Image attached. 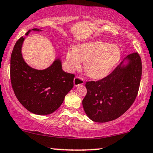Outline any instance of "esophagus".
I'll return each instance as SVG.
<instances>
[{
    "mask_svg": "<svg viewBox=\"0 0 153 153\" xmlns=\"http://www.w3.org/2000/svg\"><path fill=\"white\" fill-rule=\"evenodd\" d=\"M73 82H74V85L75 87H78L79 85L84 84V80H83L82 78H80V77L78 76H76L74 78V81H73Z\"/></svg>",
    "mask_w": 153,
    "mask_h": 153,
    "instance_id": "obj_1",
    "label": "esophagus"
}]
</instances>
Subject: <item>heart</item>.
<instances>
[{
  "label": "heart",
  "mask_w": 153,
  "mask_h": 153,
  "mask_svg": "<svg viewBox=\"0 0 153 153\" xmlns=\"http://www.w3.org/2000/svg\"><path fill=\"white\" fill-rule=\"evenodd\" d=\"M121 51L119 46L102 41H94L71 48L66 54L69 70L81 67L85 62V71L90 78L102 79L107 77L121 59Z\"/></svg>",
  "instance_id": "obj_1"
}]
</instances>
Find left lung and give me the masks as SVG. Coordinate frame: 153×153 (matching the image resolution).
Masks as SVG:
<instances>
[{
    "instance_id": "1",
    "label": "left lung",
    "mask_w": 153,
    "mask_h": 153,
    "mask_svg": "<svg viewBox=\"0 0 153 153\" xmlns=\"http://www.w3.org/2000/svg\"><path fill=\"white\" fill-rule=\"evenodd\" d=\"M141 75L140 56L132 53L107 77L96 82H87V94L82 100V106L88 117L99 123L121 117L136 100Z\"/></svg>"
}]
</instances>
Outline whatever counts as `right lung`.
<instances>
[{
	"label": "right lung",
	"mask_w": 153,
	"mask_h": 153,
	"mask_svg": "<svg viewBox=\"0 0 153 153\" xmlns=\"http://www.w3.org/2000/svg\"><path fill=\"white\" fill-rule=\"evenodd\" d=\"M32 30L42 31L37 28ZM24 40V36L17 40L11 54L10 80L13 91L18 101L29 111L38 115L50 114L61 105L65 96L73 88L75 75L63 71L60 59H55L44 70L31 68L22 55Z\"/></svg>",
	"instance_id": "add662e5"
}]
</instances>
